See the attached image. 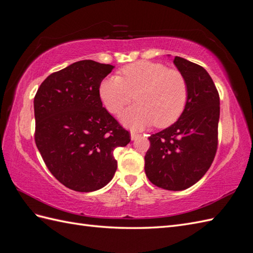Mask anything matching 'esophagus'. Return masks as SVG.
<instances>
[{
  "label": "esophagus",
  "instance_id": "obj_1",
  "mask_svg": "<svg viewBox=\"0 0 253 253\" xmlns=\"http://www.w3.org/2000/svg\"><path fill=\"white\" fill-rule=\"evenodd\" d=\"M139 136H141V135H139V134H137V133H135V132H132L131 133V139H132V141H135V139H137Z\"/></svg>",
  "mask_w": 253,
  "mask_h": 253
}]
</instances>
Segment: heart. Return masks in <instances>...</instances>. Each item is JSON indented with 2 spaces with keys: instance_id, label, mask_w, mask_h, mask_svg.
<instances>
[{
  "instance_id": "b5f03b06",
  "label": "heart",
  "mask_w": 253,
  "mask_h": 253,
  "mask_svg": "<svg viewBox=\"0 0 253 253\" xmlns=\"http://www.w3.org/2000/svg\"><path fill=\"white\" fill-rule=\"evenodd\" d=\"M121 76L107 77L100 82L99 97L110 114L118 115L131 103L135 94L138 103L121 115V121L131 128L153 125L168 126L175 122L186 107L188 85L175 69L154 61L139 60L126 65Z\"/></svg>"
}]
</instances>
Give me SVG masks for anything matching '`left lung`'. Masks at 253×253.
Instances as JSON below:
<instances>
[{
  "instance_id": "8db88e82",
  "label": "left lung",
  "mask_w": 253,
  "mask_h": 253,
  "mask_svg": "<svg viewBox=\"0 0 253 253\" xmlns=\"http://www.w3.org/2000/svg\"><path fill=\"white\" fill-rule=\"evenodd\" d=\"M173 63L186 79L187 104L175 123L148 137L145 173L160 188L184 190L205 175L215 157L220 96L204 67L178 56Z\"/></svg>"
}]
</instances>
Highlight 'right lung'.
Returning a JSON list of instances; mask_svg holds the SVG:
<instances>
[{
	"instance_id": "1",
	"label": "right lung",
	"mask_w": 253,
	"mask_h": 253,
	"mask_svg": "<svg viewBox=\"0 0 253 253\" xmlns=\"http://www.w3.org/2000/svg\"><path fill=\"white\" fill-rule=\"evenodd\" d=\"M114 66L80 60L49 75L35 96V141L47 169L76 192L107 185L117 170L114 150L130 133L107 109L99 84Z\"/></svg>"
}]
</instances>
